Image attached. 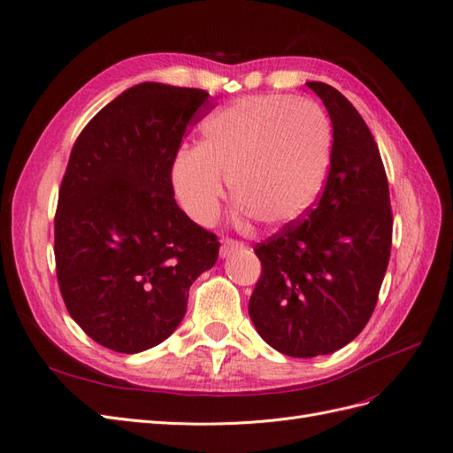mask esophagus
Segmentation results:
<instances>
[{"mask_svg": "<svg viewBox=\"0 0 453 453\" xmlns=\"http://www.w3.org/2000/svg\"><path fill=\"white\" fill-rule=\"evenodd\" d=\"M238 251H243V243L234 242V240H225V242L221 243V257H223V258L230 257L232 253H238Z\"/></svg>", "mask_w": 453, "mask_h": 453, "instance_id": "esophagus-1", "label": "esophagus"}]
</instances>
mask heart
<instances>
[{
  "label": "heart",
  "instance_id": "obj_1",
  "mask_svg": "<svg viewBox=\"0 0 453 453\" xmlns=\"http://www.w3.org/2000/svg\"><path fill=\"white\" fill-rule=\"evenodd\" d=\"M333 155V128L323 109L289 96L243 98L213 113L202 145H183L172 158V185L185 213L211 226L226 193L240 217L281 228L318 202Z\"/></svg>",
  "mask_w": 453,
  "mask_h": 453
}]
</instances>
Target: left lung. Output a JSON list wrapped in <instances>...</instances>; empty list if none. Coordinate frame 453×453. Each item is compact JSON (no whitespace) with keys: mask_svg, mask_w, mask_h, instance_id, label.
I'll list each match as a JSON object with an SVG mask.
<instances>
[{"mask_svg":"<svg viewBox=\"0 0 453 453\" xmlns=\"http://www.w3.org/2000/svg\"><path fill=\"white\" fill-rule=\"evenodd\" d=\"M333 122L323 195L306 219L255 248L263 273L251 321L289 357L328 355L357 336L374 311L391 255L389 185L378 145L344 94L310 81Z\"/></svg>","mask_w":453,"mask_h":453,"instance_id":"left-lung-1","label":"left lung"}]
</instances>
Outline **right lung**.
<instances>
[{"instance_id":"add662e5","label":"right lung","mask_w":453,"mask_h":453,"mask_svg":"<svg viewBox=\"0 0 453 453\" xmlns=\"http://www.w3.org/2000/svg\"><path fill=\"white\" fill-rule=\"evenodd\" d=\"M210 94L140 83L77 138L54 217L60 293L100 346L140 353L180 326L219 242L173 200L172 158ZM202 113V111H200Z\"/></svg>"}]
</instances>
